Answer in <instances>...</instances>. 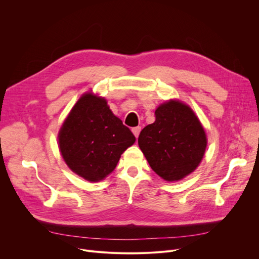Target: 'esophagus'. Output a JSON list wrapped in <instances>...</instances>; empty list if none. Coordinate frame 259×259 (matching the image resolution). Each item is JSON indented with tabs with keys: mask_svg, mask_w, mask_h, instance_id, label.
<instances>
[{
	"mask_svg": "<svg viewBox=\"0 0 259 259\" xmlns=\"http://www.w3.org/2000/svg\"><path fill=\"white\" fill-rule=\"evenodd\" d=\"M132 132H133V134L135 135V138H138V137H139V134H140V132H141V127H140V126H138V127H134V128H132Z\"/></svg>",
	"mask_w": 259,
	"mask_h": 259,
	"instance_id": "34e87169",
	"label": "esophagus"
}]
</instances>
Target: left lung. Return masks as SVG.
<instances>
[{"mask_svg":"<svg viewBox=\"0 0 259 259\" xmlns=\"http://www.w3.org/2000/svg\"><path fill=\"white\" fill-rule=\"evenodd\" d=\"M139 146L152 170L165 181L174 182L198 167L207 137L192 109L171 100L158 106L155 121L140 133Z\"/></svg>","mask_w":259,"mask_h":259,"instance_id":"1","label":"left lung"}]
</instances>
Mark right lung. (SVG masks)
Here are the masks:
<instances>
[{"mask_svg": "<svg viewBox=\"0 0 259 259\" xmlns=\"http://www.w3.org/2000/svg\"><path fill=\"white\" fill-rule=\"evenodd\" d=\"M135 137L116 117L104 98L81 95L59 132L61 154L74 173L88 182L110 174Z\"/></svg>", "mask_w": 259, "mask_h": 259, "instance_id": "obj_1", "label": "right lung"}]
</instances>
